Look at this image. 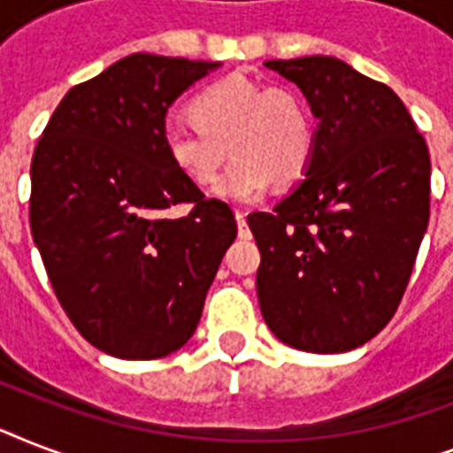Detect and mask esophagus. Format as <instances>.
<instances>
[{
  "label": "esophagus",
  "mask_w": 453,
  "mask_h": 453,
  "mask_svg": "<svg viewBox=\"0 0 453 453\" xmlns=\"http://www.w3.org/2000/svg\"><path fill=\"white\" fill-rule=\"evenodd\" d=\"M234 219H237V227H240V237H249L251 230L247 226V213L244 211H234Z\"/></svg>",
  "instance_id": "esophagus-1"
}]
</instances>
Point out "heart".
Instances as JSON below:
<instances>
[{
	"mask_svg": "<svg viewBox=\"0 0 453 453\" xmlns=\"http://www.w3.org/2000/svg\"><path fill=\"white\" fill-rule=\"evenodd\" d=\"M195 124H169L164 150L188 180L209 185L226 162L213 195L226 202H256L275 183H294L315 152V127L305 103L287 87H263L226 77L192 101Z\"/></svg>",
	"mask_w": 453,
	"mask_h": 453,
	"instance_id": "1",
	"label": "heart"
}]
</instances>
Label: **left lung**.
Masks as SVG:
<instances>
[{"label": "left lung", "instance_id": "left-lung-1", "mask_svg": "<svg viewBox=\"0 0 453 453\" xmlns=\"http://www.w3.org/2000/svg\"><path fill=\"white\" fill-rule=\"evenodd\" d=\"M319 119L305 178L249 213L270 331L305 352H348L400 305L430 219V155L393 88L331 56L268 60Z\"/></svg>", "mask_w": 453, "mask_h": 453}]
</instances>
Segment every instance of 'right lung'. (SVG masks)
<instances>
[{"label": "right lung", "mask_w": 453, "mask_h": 453, "mask_svg": "<svg viewBox=\"0 0 453 453\" xmlns=\"http://www.w3.org/2000/svg\"><path fill=\"white\" fill-rule=\"evenodd\" d=\"M219 65L131 53L67 91L32 155V240L70 322L112 357L183 348L237 237L164 150L171 103ZM176 203L191 211L169 219Z\"/></svg>", "instance_id": "add662e5"}]
</instances>
